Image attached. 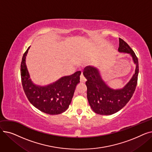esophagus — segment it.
Here are the masks:
<instances>
[{"mask_svg":"<svg viewBox=\"0 0 152 152\" xmlns=\"http://www.w3.org/2000/svg\"><path fill=\"white\" fill-rule=\"evenodd\" d=\"M80 81L82 82V83H85V82L86 81V77L84 76L83 73H82V74H81V77H80Z\"/></svg>","mask_w":152,"mask_h":152,"instance_id":"obj_1","label":"esophagus"}]
</instances>
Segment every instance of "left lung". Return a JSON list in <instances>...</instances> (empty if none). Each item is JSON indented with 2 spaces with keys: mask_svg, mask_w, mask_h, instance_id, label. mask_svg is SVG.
Segmentation results:
<instances>
[{
  "mask_svg": "<svg viewBox=\"0 0 152 152\" xmlns=\"http://www.w3.org/2000/svg\"><path fill=\"white\" fill-rule=\"evenodd\" d=\"M119 52L129 54L135 65V73L130 81L122 89H113L102 79L99 69L87 66L84 72L87 81V97L89 105L95 113L102 115L114 114L122 109L130 100L137 84L139 74L138 58L134 52L125 41L119 38Z\"/></svg>",
  "mask_w": 152,
  "mask_h": 152,
  "instance_id": "obj_1",
  "label": "left lung"
}]
</instances>
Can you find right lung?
Masks as SVG:
<instances>
[{"label": "right lung", "instance_id": "right-lung-1", "mask_svg": "<svg viewBox=\"0 0 152 152\" xmlns=\"http://www.w3.org/2000/svg\"><path fill=\"white\" fill-rule=\"evenodd\" d=\"M23 54L21 63V78L24 91L30 103L42 112L49 115H58L69 107L76 89L80 82V71L71 76H63L55 83L46 86L34 84L30 79L26 65V56Z\"/></svg>", "mask_w": 152, "mask_h": 152}]
</instances>
